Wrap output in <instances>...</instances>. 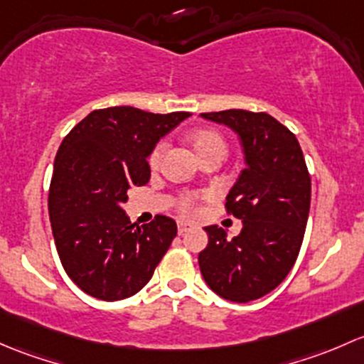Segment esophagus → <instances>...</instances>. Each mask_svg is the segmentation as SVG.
I'll return each instance as SVG.
<instances>
[{
    "label": "esophagus",
    "instance_id": "esophagus-1",
    "mask_svg": "<svg viewBox=\"0 0 364 364\" xmlns=\"http://www.w3.org/2000/svg\"><path fill=\"white\" fill-rule=\"evenodd\" d=\"M191 224H187V223H183V220H178V235H183V233H187V231L191 230Z\"/></svg>",
    "mask_w": 364,
    "mask_h": 364
}]
</instances>
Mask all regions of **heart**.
Masks as SVG:
<instances>
[{
    "label": "heart",
    "instance_id": "heart-1",
    "mask_svg": "<svg viewBox=\"0 0 364 364\" xmlns=\"http://www.w3.org/2000/svg\"><path fill=\"white\" fill-rule=\"evenodd\" d=\"M189 144L191 147L194 149L198 157L208 154V152H226V144H224L223 136L219 133L212 129H196L189 134ZM164 145L159 144L156 145V149L151 154V166L157 168L159 164L161 156H163ZM178 208L182 210L183 213H194L196 212V203H194L193 196H183L178 203Z\"/></svg>",
    "mask_w": 364,
    "mask_h": 364
}]
</instances>
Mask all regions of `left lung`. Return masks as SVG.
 <instances>
[{"instance_id":"1","label":"left lung","mask_w":364,"mask_h":364,"mask_svg":"<svg viewBox=\"0 0 364 364\" xmlns=\"http://www.w3.org/2000/svg\"><path fill=\"white\" fill-rule=\"evenodd\" d=\"M238 134L245 168L226 196L242 231L228 238L207 226L208 245L198 256L210 289L230 301L263 298L287 277L299 254L310 210V175L298 140L264 112L201 114Z\"/></svg>"}]
</instances>
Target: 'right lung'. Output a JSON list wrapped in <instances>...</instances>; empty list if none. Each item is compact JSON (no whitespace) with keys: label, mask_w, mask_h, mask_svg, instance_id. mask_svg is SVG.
I'll list each match as a JSON object with an SVG mask.
<instances>
[{"label":"right lung","mask_w":364,"mask_h":364,"mask_svg":"<svg viewBox=\"0 0 364 364\" xmlns=\"http://www.w3.org/2000/svg\"><path fill=\"white\" fill-rule=\"evenodd\" d=\"M187 117L110 107L91 112L63 140L48 191L52 235L68 277L92 298L136 294L177 237L170 217L138 228L122 205L151 178L147 157L157 141Z\"/></svg>","instance_id":"add662e5"}]
</instances>
